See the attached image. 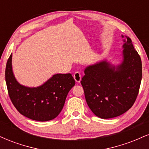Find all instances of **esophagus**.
Returning a JSON list of instances; mask_svg holds the SVG:
<instances>
[{
    "label": "esophagus",
    "mask_w": 149,
    "mask_h": 149,
    "mask_svg": "<svg viewBox=\"0 0 149 149\" xmlns=\"http://www.w3.org/2000/svg\"><path fill=\"white\" fill-rule=\"evenodd\" d=\"M73 78H74L76 83H80V80H81V74H80V73L78 72V71H76V72H75L74 74H73Z\"/></svg>",
    "instance_id": "esophagus-1"
}]
</instances>
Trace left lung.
<instances>
[{
    "mask_svg": "<svg viewBox=\"0 0 149 149\" xmlns=\"http://www.w3.org/2000/svg\"><path fill=\"white\" fill-rule=\"evenodd\" d=\"M122 37V62L114 66L103 60L90 65L80 81L88 107L100 118L123 114L132 107L139 93L142 77L141 58L131 39Z\"/></svg>",
    "mask_w": 149,
    "mask_h": 149,
    "instance_id": "left-lung-1",
    "label": "left lung"
}]
</instances>
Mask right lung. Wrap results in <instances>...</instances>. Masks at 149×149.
I'll use <instances>...</instances> for the list:
<instances>
[{"label": "right lung", "instance_id": "right-lung-1", "mask_svg": "<svg viewBox=\"0 0 149 149\" xmlns=\"http://www.w3.org/2000/svg\"><path fill=\"white\" fill-rule=\"evenodd\" d=\"M10 54L6 68V81L13 105L22 115L37 121L55 118L64 107L66 96L75 85L71 73H58L37 88L20 85L13 74Z\"/></svg>", "mask_w": 149, "mask_h": 149}]
</instances>
